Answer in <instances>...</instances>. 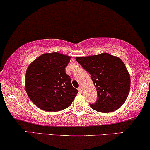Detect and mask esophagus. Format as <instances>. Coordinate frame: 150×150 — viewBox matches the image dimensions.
I'll use <instances>...</instances> for the list:
<instances>
[{
    "label": "esophagus",
    "mask_w": 150,
    "mask_h": 150,
    "mask_svg": "<svg viewBox=\"0 0 150 150\" xmlns=\"http://www.w3.org/2000/svg\"><path fill=\"white\" fill-rule=\"evenodd\" d=\"M78 91H79V92H82V88H81V87H79V88H78Z\"/></svg>",
    "instance_id": "34e87169"
}]
</instances>
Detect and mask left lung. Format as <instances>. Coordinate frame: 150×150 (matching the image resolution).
Here are the masks:
<instances>
[{
    "instance_id": "8db88e82",
    "label": "left lung",
    "mask_w": 150,
    "mask_h": 150,
    "mask_svg": "<svg viewBox=\"0 0 150 150\" xmlns=\"http://www.w3.org/2000/svg\"><path fill=\"white\" fill-rule=\"evenodd\" d=\"M76 61L90 73L98 93L95 103L90 104L96 111H116L127 100L130 88V77L125 64L119 57L109 53L78 57Z\"/></svg>"
}]
</instances>
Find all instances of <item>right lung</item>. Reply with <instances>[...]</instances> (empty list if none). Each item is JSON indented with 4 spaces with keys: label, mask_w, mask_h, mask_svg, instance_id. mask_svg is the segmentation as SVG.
<instances>
[{
    "label": "right lung",
    "mask_w": 150,
    "mask_h": 150,
    "mask_svg": "<svg viewBox=\"0 0 150 150\" xmlns=\"http://www.w3.org/2000/svg\"><path fill=\"white\" fill-rule=\"evenodd\" d=\"M70 57L58 52L45 53L29 65L25 91L31 101L43 111L56 112L71 105L78 93L65 68Z\"/></svg>",
    "instance_id": "obj_1"
}]
</instances>
